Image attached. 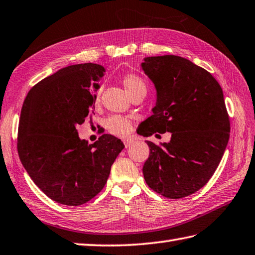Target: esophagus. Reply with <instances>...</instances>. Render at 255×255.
<instances>
[{
  "mask_svg": "<svg viewBox=\"0 0 255 255\" xmlns=\"http://www.w3.org/2000/svg\"><path fill=\"white\" fill-rule=\"evenodd\" d=\"M123 143H124V145H126V147H128V146H131V145H132V144L134 143V138H131V137L124 138V140H123Z\"/></svg>",
  "mask_w": 255,
  "mask_h": 255,
  "instance_id": "obj_1",
  "label": "esophagus"
}]
</instances>
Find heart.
<instances>
[{
	"label": "heart",
	"mask_w": 255,
	"mask_h": 255,
	"mask_svg": "<svg viewBox=\"0 0 255 255\" xmlns=\"http://www.w3.org/2000/svg\"><path fill=\"white\" fill-rule=\"evenodd\" d=\"M122 83L126 88L127 92L132 98L141 93H146V85L144 81L134 73H127L122 76ZM100 103V92H97L94 97V104ZM105 128L108 131L115 136H126L131 132L132 121L128 118L121 117V115H113L109 118L105 122Z\"/></svg>",
	"instance_id": "obj_1"
}]
</instances>
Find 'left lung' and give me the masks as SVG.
<instances>
[{"mask_svg": "<svg viewBox=\"0 0 255 255\" xmlns=\"http://www.w3.org/2000/svg\"><path fill=\"white\" fill-rule=\"evenodd\" d=\"M142 69L154 83L157 100L153 115L136 132L172 134L169 143L146 141L144 179L164 198H185L208 183L228 145L230 118L222 88L210 72L181 56L146 57Z\"/></svg>", "mask_w": 255, "mask_h": 255, "instance_id": "1", "label": "left lung"}]
</instances>
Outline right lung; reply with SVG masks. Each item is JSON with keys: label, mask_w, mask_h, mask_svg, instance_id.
Segmentation results:
<instances>
[{"label": "right lung", "mask_w": 255, "mask_h": 255, "mask_svg": "<svg viewBox=\"0 0 255 255\" xmlns=\"http://www.w3.org/2000/svg\"><path fill=\"white\" fill-rule=\"evenodd\" d=\"M103 72L94 63L66 66L36 83L24 100L18 156L33 182L57 203L78 206L98 195L124 148L110 134L89 144L76 129L92 117Z\"/></svg>", "instance_id": "right-lung-1"}]
</instances>
